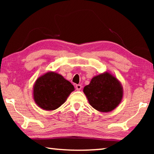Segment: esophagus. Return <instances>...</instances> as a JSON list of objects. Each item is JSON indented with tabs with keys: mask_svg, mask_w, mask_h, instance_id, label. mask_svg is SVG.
<instances>
[{
	"mask_svg": "<svg viewBox=\"0 0 154 154\" xmlns=\"http://www.w3.org/2000/svg\"><path fill=\"white\" fill-rule=\"evenodd\" d=\"M82 85H80V84H77L75 85V88H76L77 90H80L81 89H82Z\"/></svg>",
	"mask_w": 154,
	"mask_h": 154,
	"instance_id": "obj_1",
	"label": "esophagus"
}]
</instances>
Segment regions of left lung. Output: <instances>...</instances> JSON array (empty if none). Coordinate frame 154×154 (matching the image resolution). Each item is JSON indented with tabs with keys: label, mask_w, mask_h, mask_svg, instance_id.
I'll return each mask as SVG.
<instances>
[{
	"label": "left lung",
	"mask_w": 154,
	"mask_h": 154,
	"mask_svg": "<svg viewBox=\"0 0 154 154\" xmlns=\"http://www.w3.org/2000/svg\"><path fill=\"white\" fill-rule=\"evenodd\" d=\"M83 92L90 105L100 112L113 111L123 98V87L119 81L110 72H105L94 77Z\"/></svg>",
	"instance_id": "left-lung-1"
}]
</instances>
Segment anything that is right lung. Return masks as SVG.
<instances>
[{
	"mask_svg": "<svg viewBox=\"0 0 154 154\" xmlns=\"http://www.w3.org/2000/svg\"><path fill=\"white\" fill-rule=\"evenodd\" d=\"M75 88L71 83L57 72L49 71L36 80L33 98L40 108L52 111L65 103Z\"/></svg>",
	"mask_w": 154,
	"mask_h": 154,
	"instance_id": "obj_1",
	"label": "right lung"
}]
</instances>
